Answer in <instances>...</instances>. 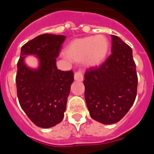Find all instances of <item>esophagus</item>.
<instances>
[{
	"mask_svg": "<svg viewBox=\"0 0 154 154\" xmlns=\"http://www.w3.org/2000/svg\"><path fill=\"white\" fill-rule=\"evenodd\" d=\"M74 78L75 80L76 81H82L83 80V75H82V71L79 70L78 72H76L74 75Z\"/></svg>",
	"mask_w": 154,
	"mask_h": 154,
	"instance_id": "obj_1",
	"label": "esophagus"
}]
</instances>
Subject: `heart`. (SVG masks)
Masks as SVG:
<instances>
[{
	"label": "heart",
	"instance_id": "1",
	"mask_svg": "<svg viewBox=\"0 0 154 154\" xmlns=\"http://www.w3.org/2000/svg\"><path fill=\"white\" fill-rule=\"evenodd\" d=\"M109 42L103 35L89 36L72 42L65 49L67 58L74 62H82L88 67H96L106 57Z\"/></svg>",
	"mask_w": 154,
	"mask_h": 154
}]
</instances>
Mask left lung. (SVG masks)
<instances>
[{
  "label": "left lung",
  "mask_w": 154,
  "mask_h": 154,
  "mask_svg": "<svg viewBox=\"0 0 154 154\" xmlns=\"http://www.w3.org/2000/svg\"><path fill=\"white\" fill-rule=\"evenodd\" d=\"M112 54L99 67L87 69L83 81L90 116L103 124L119 122L135 101L136 64L131 48L112 35Z\"/></svg>",
  "instance_id": "1"
}]
</instances>
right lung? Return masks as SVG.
Wrapping results in <instances>:
<instances>
[{"mask_svg": "<svg viewBox=\"0 0 154 154\" xmlns=\"http://www.w3.org/2000/svg\"><path fill=\"white\" fill-rule=\"evenodd\" d=\"M65 38L44 34L21 47L16 75L17 98L28 118L39 127H52L64 118L74 80L72 71L64 72L56 66V58ZM27 55H35L39 59L37 69L25 64Z\"/></svg>", "mask_w": 154, "mask_h": 154, "instance_id": "right-lung-1", "label": "right lung"}]
</instances>
